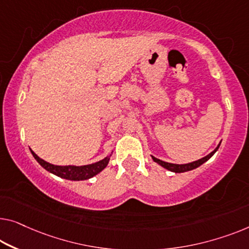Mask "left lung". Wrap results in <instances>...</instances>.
<instances>
[{
	"instance_id": "left-lung-1",
	"label": "left lung",
	"mask_w": 249,
	"mask_h": 249,
	"mask_svg": "<svg viewBox=\"0 0 249 249\" xmlns=\"http://www.w3.org/2000/svg\"><path fill=\"white\" fill-rule=\"evenodd\" d=\"M220 146V143L218 144V146L214 148V150L211 152V153H209L207 155V157L200 159V160L198 161H195V162H191V163H187V164H174V163H168V162H164L160 160V159H157L154 157H152V159H153L154 162H157L160 164L161 166H163V168L169 170V171H172V172H176V173H181V172H187V171H191V170H194L196 168H198V166H200L201 164H203V163L207 162L209 159L213 157V155L216 153L218 148H219Z\"/></svg>"
}]
</instances>
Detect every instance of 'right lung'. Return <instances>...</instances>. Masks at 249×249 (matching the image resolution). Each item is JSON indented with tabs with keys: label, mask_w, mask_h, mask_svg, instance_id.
I'll return each instance as SVG.
<instances>
[{
	"label": "right lung",
	"mask_w": 249,
	"mask_h": 249,
	"mask_svg": "<svg viewBox=\"0 0 249 249\" xmlns=\"http://www.w3.org/2000/svg\"><path fill=\"white\" fill-rule=\"evenodd\" d=\"M30 151H31L33 158H35L36 160L38 161L39 164L41 165L42 168L46 169L47 171H49L50 173H53L57 177H60V178H62V179L73 180V181L87 180V179H90V178L96 176V174H98L99 172L103 171V170L106 168L107 164H108L109 158H110V155H108V157L103 159V160L96 162V163H92V164L81 165V166L54 165V164H51V163H49V162L42 160V159H40L32 150H30Z\"/></svg>",
	"instance_id": "right-lung-1"
}]
</instances>
